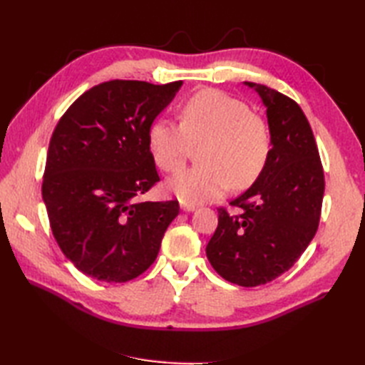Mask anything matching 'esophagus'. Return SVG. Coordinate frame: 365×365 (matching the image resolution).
<instances>
[{"mask_svg": "<svg viewBox=\"0 0 365 365\" xmlns=\"http://www.w3.org/2000/svg\"><path fill=\"white\" fill-rule=\"evenodd\" d=\"M180 210L185 213H190V212H195L196 210V205H190V204H180Z\"/></svg>", "mask_w": 365, "mask_h": 365, "instance_id": "34e87169", "label": "esophagus"}]
</instances>
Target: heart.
I'll list each match as a JSON object with an SVG mask.
<instances>
[{"label": "heart", "instance_id": "1", "mask_svg": "<svg viewBox=\"0 0 365 365\" xmlns=\"http://www.w3.org/2000/svg\"><path fill=\"white\" fill-rule=\"evenodd\" d=\"M180 125L165 118L152 122L147 144L157 166L177 173L197 147L199 165L166 182L182 204L218 199L230 187L247 188L265 169L271 136L267 123L250 106L216 89L191 96L178 113Z\"/></svg>", "mask_w": 365, "mask_h": 365}]
</instances>
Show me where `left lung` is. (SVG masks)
I'll list each match as a JSON object with an SVG mask.
<instances>
[{
  "mask_svg": "<svg viewBox=\"0 0 365 365\" xmlns=\"http://www.w3.org/2000/svg\"><path fill=\"white\" fill-rule=\"evenodd\" d=\"M267 110L271 152L263 173L230 205L220 208L218 227L205 252L226 281L255 287L289 271L319 229L323 168L312 128L297 102L263 84L245 81Z\"/></svg>",
  "mask_w": 365,
  "mask_h": 365,
  "instance_id": "1",
  "label": "left lung"
}]
</instances>
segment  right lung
Returning <instances> with one entry per match:
<instances>
[{
  "label": "right lung",
  "mask_w": 365,
  "mask_h": 365,
  "mask_svg": "<svg viewBox=\"0 0 365 365\" xmlns=\"http://www.w3.org/2000/svg\"><path fill=\"white\" fill-rule=\"evenodd\" d=\"M182 81L100 83L58 122L46 153L42 197L53 235L81 273L127 282L155 262L178 215L177 200H141L160 180L147 144L157 115Z\"/></svg>",
  "instance_id": "add662e5"
}]
</instances>
